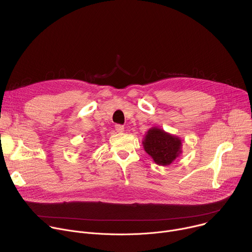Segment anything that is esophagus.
Returning <instances> with one entry per match:
<instances>
[{
	"mask_svg": "<svg viewBox=\"0 0 252 252\" xmlns=\"http://www.w3.org/2000/svg\"><path fill=\"white\" fill-rule=\"evenodd\" d=\"M116 130L118 131V132H123L124 130H125V126H122V125H116Z\"/></svg>",
	"mask_w": 252,
	"mask_h": 252,
	"instance_id": "34e87169",
	"label": "esophagus"
}]
</instances>
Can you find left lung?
<instances>
[{"mask_svg": "<svg viewBox=\"0 0 252 252\" xmlns=\"http://www.w3.org/2000/svg\"><path fill=\"white\" fill-rule=\"evenodd\" d=\"M142 146L154 161L162 166L171 164L183 154L182 138L158 126L151 127L147 131Z\"/></svg>", "mask_w": 252, "mask_h": 252, "instance_id": "obj_1", "label": "left lung"}]
</instances>
